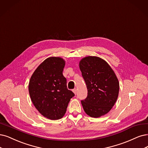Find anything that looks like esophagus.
Here are the masks:
<instances>
[{"mask_svg": "<svg viewBox=\"0 0 148 148\" xmlns=\"http://www.w3.org/2000/svg\"><path fill=\"white\" fill-rule=\"evenodd\" d=\"M73 91L74 93V94L76 95V93H77V90H76V89L75 88V89L73 90Z\"/></svg>", "mask_w": 148, "mask_h": 148, "instance_id": "obj_1", "label": "esophagus"}]
</instances>
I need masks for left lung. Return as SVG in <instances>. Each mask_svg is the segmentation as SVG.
Returning <instances> with one entry per match:
<instances>
[{
	"label": "left lung",
	"instance_id": "8db88e82",
	"mask_svg": "<svg viewBox=\"0 0 148 148\" xmlns=\"http://www.w3.org/2000/svg\"><path fill=\"white\" fill-rule=\"evenodd\" d=\"M79 68L88 90V96L81 103L85 112L99 118L111 110L119 95V83L116 74L103 59L87 56L79 62Z\"/></svg>",
	"mask_w": 148,
	"mask_h": 148
}]
</instances>
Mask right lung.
I'll return each instance as SVG.
<instances>
[{
    "label": "right lung",
    "mask_w": 148,
    "mask_h": 148,
    "mask_svg": "<svg viewBox=\"0 0 148 148\" xmlns=\"http://www.w3.org/2000/svg\"><path fill=\"white\" fill-rule=\"evenodd\" d=\"M65 60L60 57L46 58L32 75L29 91L31 100L40 113L47 119L62 118L74 94L68 90L63 75Z\"/></svg>",
    "instance_id": "obj_1"
}]
</instances>
